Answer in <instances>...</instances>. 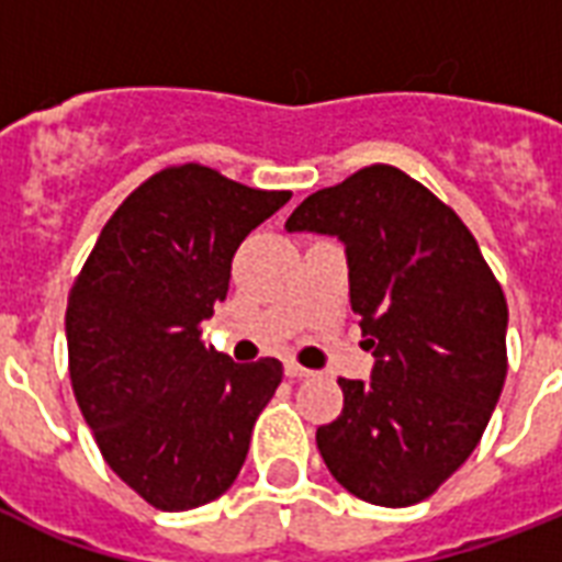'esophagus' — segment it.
<instances>
[{"label":"esophagus","mask_w":562,"mask_h":562,"mask_svg":"<svg viewBox=\"0 0 562 562\" xmlns=\"http://www.w3.org/2000/svg\"><path fill=\"white\" fill-rule=\"evenodd\" d=\"M285 375H289V379H308V375L315 373L308 368H303V364H297V361H289V364H285Z\"/></svg>","instance_id":"obj_1"}]
</instances>
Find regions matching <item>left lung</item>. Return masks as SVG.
<instances>
[{
    "label": "left lung",
    "mask_w": 562,
    "mask_h": 562,
    "mask_svg": "<svg viewBox=\"0 0 562 562\" xmlns=\"http://www.w3.org/2000/svg\"><path fill=\"white\" fill-rule=\"evenodd\" d=\"M347 245L370 382L338 379L317 428L329 472L370 505L428 498L479 446L507 375V300L452 206L396 166L317 189L285 221Z\"/></svg>",
    "instance_id": "left-lung-1"
}]
</instances>
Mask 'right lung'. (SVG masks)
Listing matches in <instances>:
<instances>
[{"instance_id":"obj_1","label":"right lung","mask_w":562,"mask_h":562,"mask_svg":"<svg viewBox=\"0 0 562 562\" xmlns=\"http://www.w3.org/2000/svg\"><path fill=\"white\" fill-rule=\"evenodd\" d=\"M291 192L183 162L139 183L101 229L66 300L75 400L108 467L157 510L227 493L277 359L236 364L201 324L227 297L238 245Z\"/></svg>"}]
</instances>
